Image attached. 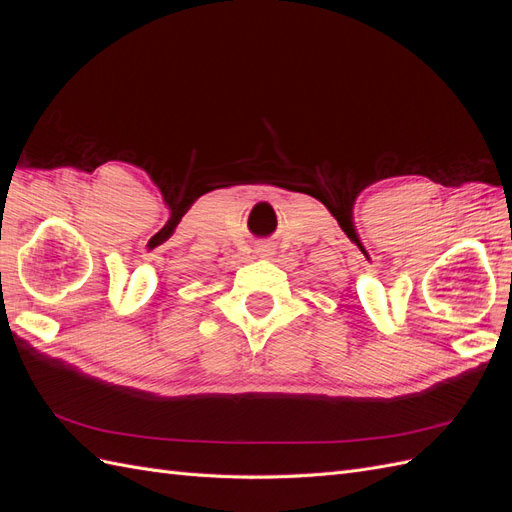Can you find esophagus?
Segmentation results:
<instances>
[{
	"label": "esophagus",
	"instance_id": "obj_1",
	"mask_svg": "<svg viewBox=\"0 0 512 512\" xmlns=\"http://www.w3.org/2000/svg\"><path fill=\"white\" fill-rule=\"evenodd\" d=\"M258 254H260V256H271V254H273V245H271V243H262V245L258 247Z\"/></svg>",
	"mask_w": 512,
	"mask_h": 512
}]
</instances>
